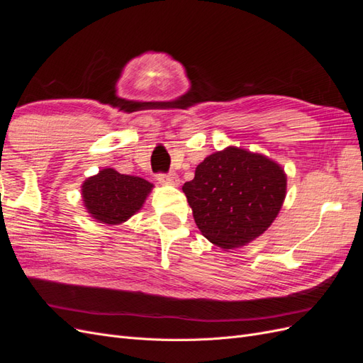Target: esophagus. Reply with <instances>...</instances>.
Returning <instances> with one entry per match:
<instances>
[{
    "label": "esophagus",
    "instance_id": "34e87169",
    "mask_svg": "<svg viewBox=\"0 0 363 363\" xmlns=\"http://www.w3.org/2000/svg\"><path fill=\"white\" fill-rule=\"evenodd\" d=\"M159 183L162 184H167V186H177L179 184V175L177 174H160L157 177Z\"/></svg>",
    "mask_w": 363,
    "mask_h": 363
}]
</instances>
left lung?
<instances>
[{"label": "left lung", "instance_id": "1", "mask_svg": "<svg viewBox=\"0 0 363 363\" xmlns=\"http://www.w3.org/2000/svg\"><path fill=\"white\" fill-rule=\"evenodd\" d=\"M286 172L277 162L227 147L207 156L182 189L203 236L235 250L267 232L286 199Z\"/></svg>", "mask_w": 363, "mask_h": 363}]
</instances>
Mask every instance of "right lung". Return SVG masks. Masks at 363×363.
Masks as SVG:
<instances>
[{"instance_id": "right-lung-1", "label": "right lung", "mask_w": 363, "mask_h": 363, "mask_svg": "<svg viewBox=\"0 0 363 363\" xmlns=\"http://www.w3.org/2000/svg\"><path fill=\"white\" fill-rule=\"evenodd\" d=\"M152 188L145 179L104 168L83 182L82 200L95 221L119 225L140 211Z\"/></svg>"}]
</instances>
